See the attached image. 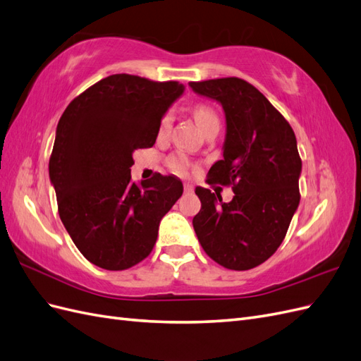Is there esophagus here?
<instances>
[{
    "mask_svg": "<svg viewBox=\"0 0 361 361\" xmlns=\"http://www.w3.org/2000/svg\"><path fill=\"white\" fill-rule=\"evenodd\" d=\"M184 192L186 193H193V186L189 183H184Z\"/></svg>",
    "mask_w": 361,
    "mask_h": 361,
    "instance_id": "esophagus-1",
    "label": "esophagus"
}]
</instances>
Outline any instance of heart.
<instances>
[{
    "label": "heart",
    "mask_w": 361,
    "mask_h": 361,
    "mask_svg": "<svg viewBox=\"0 0 361 361\" xmlns=\"http://www.w3.org/2000/svg\"><path fill=\"white\" fill-rule=\"evenodd\" d=\"M193 118H195V121H197L200 128H202L205 123H209L212 121H218V115H216L214 110L212 107H209V106H205V104L195 106V109H193ZM171 123H172V113H166V115H164L163 119H161L160 131L163 133V131L169 130ZM169 168L173 172H177V173H184V172H186V169H188V161H186V159H184L183 156H173V157L169 159Z\"/></svg>",
    "instance_id": "b5f03b06"
}]
</instances>
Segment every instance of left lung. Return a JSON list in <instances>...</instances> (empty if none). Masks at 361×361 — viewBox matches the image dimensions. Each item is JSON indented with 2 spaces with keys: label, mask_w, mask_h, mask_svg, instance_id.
<instances>
[{
  "label": "left lung",
  "mask_w": 361,
  "mask_h": 361,
  "mask_svg": "<svg viewBox=\"0 0 361 361\" xmlns=\"http://www.w3.org/2000/svg\"><path fill=\"white\" fill-rule=\"evenodd\" d=\"M195 94L218 101L225 113L224 159L209 181L228 186L234 197L197 188L201 210L193 228L202 250L233 271L262 264L286 238L300 205L302 161L289 122L259 89L238 77L189 83Z\"/></svg>",
  "instance_id": "left-lung-1"
}]
</instances>
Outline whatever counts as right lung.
Returning a JSON list of instances; mask_svg holds the SVG:
<instances>
[{"label":"right lung","instance_id":"1","mask_svg":"<svg viewBox=\"0 0 361 361\" xmlns=\"http://www.w3.org/2000/svg\"><path fill=\"white\" fill-rule=\"evenodd\" d=\"M184 92L178 81L115 74L71 101L61 115L49 180L60 219L86 259L123 271L147 259L183 183L157 173L131 181L133 152L156 143L164 113Z\"/></svg>","mask_w":361,"mask_h":361}]
</instances>
